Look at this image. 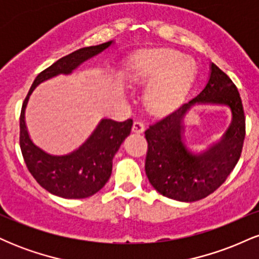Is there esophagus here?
<instances>
[{
    "label": "esophagus",
    "instance_id": "obj_1",
    "mask_svg": "<svg viewBox=\"0 0 259 259\" xmlns=\"http://www.w3.org/2000/svg\"><path fill=\"white\" fill-rule=\"evenodd\" d=\"M145 130V124L142 123L141 120H135L133 124V132L136 134H141L144 133Z\"/></svg>",
    "mask_w": 259,
    "mask_h": 259
}]
</instances>
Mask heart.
I'll use <instances>...</instances> for the list:
<instances>
[{
  "instance_id": "heart-1",
  "label": "heart",
  "mask_w": 259,
  "mask_h": 259,
  "mask_svg": "<svg viewBox=\"0 0 259 259\" xmlns=\"http://www.w3.org/2000/svg\"><path fill=\"white\" fill-rule=\"evenodd\" d=\"M195 73L192 58L170 49L141 51L127 65L130 81L147 86L145 105L153 113H168L178 108L191 89Z\"/></svg>"
}]
</instances>
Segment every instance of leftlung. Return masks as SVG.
Listing matches in <instances>:
<instances>
[{
	"mask_svg": "<svg viewBox=\"0 0 259 259\" xmlns=\"http://www.w3.org/2000/svg\"><path fill=\"white\" fill-rule=\"evenodd\" d=\"M196 103L227 105L233 114V121L221 141L204 153L192 151L183 139L182 118ZM245 135V112L237 88L212 63L206 88L145 132L148 180L160 195L171 200H202L214 192L233 171L241 156Z\"/></svg>",
	"mask_w": 259,
	"mask_h": 259,
	"instance_id": "left-lung-1",
	"label": "left lung"
}]
</instances>
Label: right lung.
<instances>
[{
  "mask_svg": "<svg viewBox=\"0 0 259 259\" xmlns=\"http://www.w3.org/2000/svg\"><path fill=\"white\" fill-rule=\"evenodd\" d=\"M112 41L84 47L64 56L42 70L32 82L20 112L19 145L23 158L34 179L51 194L63 198H86L100 191L112 174V160L121 142L132 132L133 119H102L76 151L64 156L45 152L31 141L25 125V108L34 89L58 74H70L82 62L105 51Z\"/></svg>",
  "mask_w": 259,
  "mask_h": 259,
  "instance_id": "1",
  "label": "right lung"
}]
</instances>
